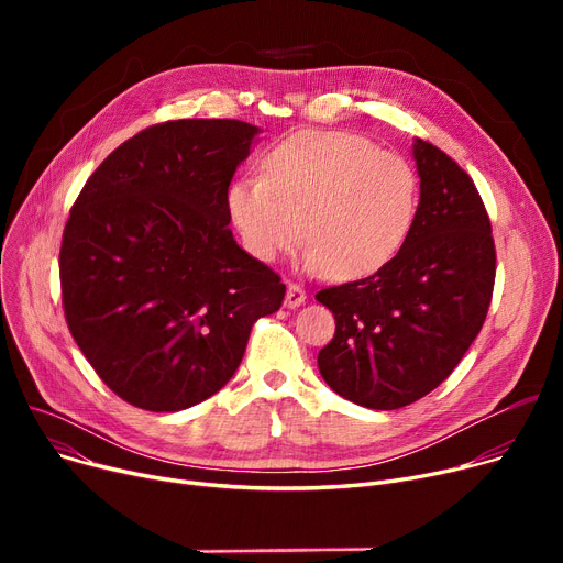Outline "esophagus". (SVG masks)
Returning a JSON list of instances; mask_svg holds the SVG:
<instances>
[{
	"label": "esophagus",
	"mask_w": 563,
	"mask_h": 563,
	"mask_svg": "<svg viewBox=\"0 0 563 563\" xmlns=\"http://www.w3.org/2000/svg\"><path fill=\"white\" fill-rule=\"evenodd\" d=\"M306 289L303 287H299V285H294V283H289L287 285V294H285V306L287 308H301L303 303H306Z\"/></svg>",
	"instance_id": "34e87169"
}]
</instances>
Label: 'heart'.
Segmentation results:
<instances>
[{
  "label": "heart",
  "mask_w": 563,
  "mask_h": 563,
  "mask_svg": "<svg viewBox=\"0 0 563 563\" xmlns=\"http://www.w3.org/2000/svg\"><path fill=\"white\" fill-rule=\"evenodd\" d=\"M262 168V177H242L228 191L230 221L260 262L306 236L308 272L363 278L401 251L416 223V168L365 136L306 130L278 143Z\"/></svg>",
  "instance_id": "1"
}]
</instances>
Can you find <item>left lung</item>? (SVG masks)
<instances>
[{
    "label": "left lung",
    "mask_w": 563,
    "mask_h": 563,
    "mask_svg": "<svg viewBox=\"0 0 563 563\" xmlns=\"http://www.w3.org/2000/svg\"><path fill=\"white\" fill-rule=\"evenodd\" d=\"M418 217L376 274L321 289L335 335L319 372L340 397L374 410L422 399L479 335L495 285L490 219L470 175L429 141H412Z\"/></svg>",
    "instance_id": "1"
}]
</instances>
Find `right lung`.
<instances>
[{
    "label": "right lung",
    "mask_w": 563,
    "mask_h": 563,
    "mask_svg": "<svg viewBox=\"0 0 563 563\" xmlns=\"http://www.w3.org/2000/svg\"><path fill=\"white\" fill-rule=\"evenodd\" d=\"M260 130L168 121L128 139L88 177L58 272L68 329L128 404L175 412L219 393L280 276L234 242L228 187Z\"/></svg>",
    "instance_id": "right-lung-1"
}]
</instances>
